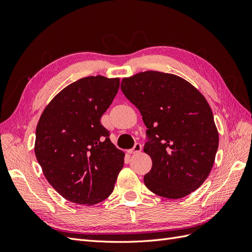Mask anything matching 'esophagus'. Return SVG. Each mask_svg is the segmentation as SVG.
Masks as SVG:
<instances>
[{"mask_svg": "<svg viewBox=\"0 0 252 252\" xmlns=\"http://www.w3.org/2000/svg\"><path fill=\"white\" fill-rule=\"evenodd\" d=\"M141 150H142V145L140 143H136L132 149L128 150V154H138V152H140Z\"/></svg>", "mask_w": 252, "mask_h": 252, "instance_id": "34e87169", "label": "esophagus"}]
</instances>
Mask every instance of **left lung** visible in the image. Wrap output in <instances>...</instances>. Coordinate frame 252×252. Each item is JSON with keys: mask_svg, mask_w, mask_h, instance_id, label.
<instances>
[{"mask_svg": "<svg viewBox=\"0 0 252 252\" xmlns=\"http://www.w3.org/2000/svg\"><path fill=\"white\" fill-rule=\"evenodd\" d=\"M121 89L146 125L144 151L151 158L146 187L157 195L181 199L207 179L219 147L209 104L178 75L145 71L122 80Z\"/></svg>", "mask_w": 252, "mask_h": 252, "instance_id": "8db88e82", "label": "left lung"}]
</instances>
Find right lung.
Returning a JSON list of instances; mask_svg holds the SVG:
<instances>
[{
    "label": "right lung",
    "instance_id": "obj_1",
    "mask_svg": "<svg viewBox=\"0 0 252 252\" xmlns=\"http://www.w3.org/2000/svg\"><path fill=\"white\" fill-rule=\"evenodd\" d=\"M120 79L96 75L71 83L52 98L35 130L34 154L45 178L64 199L94 205L111 194L125 154L101 124Z\"/></svg>",
    "mask_w": 252,
    "mask_h": 252
}]
</instances>
